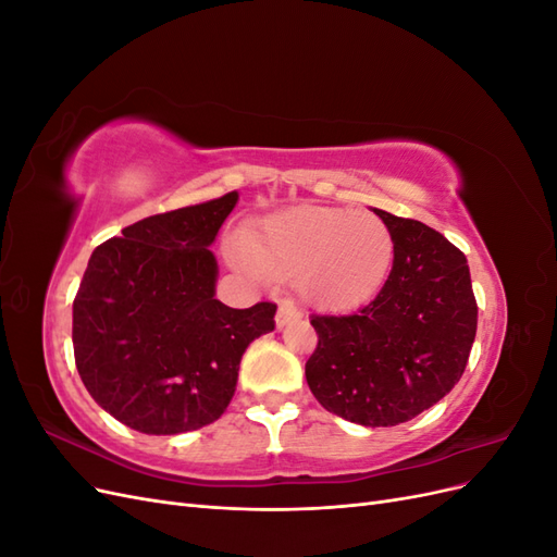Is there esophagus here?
Segmentation results:
<instances>
[{"label": "esophagus", "mask_w": 557, "mask_h": 557, "mask_svg": "<svg viewBox=\"0 0 557 557\" xmlns=\"http://www.w3.org/2000/svg\"><path fill=\"white\" fill-rule=\"evenodd\" d=\"M299 318H301V311L293 305V301H283V305L278 307V313H276V327L281 330Z\"/></svg>", "instance_id": "34e87169"}]
</instances>
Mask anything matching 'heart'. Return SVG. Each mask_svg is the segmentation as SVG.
<instances>
[{"mask_svg": "<svg viewBox=\"0 0 557 557\" xmlns=\"http://www.w3.org/2000/svg\"><path fill=\"white\" fill-rule=\"evenodd\" d=\"M393 252L391 232L374 213L305 205L267 215L234 260L250 274L297 276L315 307L352 309L383 288Z\"/></svg>", "mask_w": 557, "mask_h": 557, "instance_id": "heart-1", "label": "heart"}]
</instances>
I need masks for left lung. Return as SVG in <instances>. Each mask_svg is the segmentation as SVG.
<instances>
[{
  "instance_id": "left-lung-1",
  "label": "left lung",
  "mask_w": 557,
  "mask_h": 557,
  "mask_svg": "<svg viewBox=\"0 0 557 557\" xmlns=\"http://www.w3.org/2000/svg\"><path fill=\"white\" fill-rule=\"evenodd\" d=\"M393 237V272L350 315H311L307 383L330 413L391 428L434 407L460 381L476 336L467 258L444 234L374 209Z\"/></svg>"
}]
</instances>
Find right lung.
I'll return each instance as SVG.
<instances>
[{"label": "right lung", "mask_w": 557, "mask_h": 557, "mask_svg": "<svg viewBox=\"0 0 557 557\" xmlns=\"http://www.w3.org/2000/svg\"><path fill=\"white\" fill-rule=\"evenodd\" d=\"M232 190L144 218L97 246L74 299V358L92 399L144 434H181L223 416L248 344L274 330L276 305L215 299V234Z\"/></svg>", "instance_id": "obj_1"}]
</instances>
